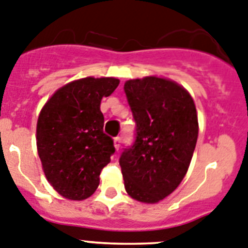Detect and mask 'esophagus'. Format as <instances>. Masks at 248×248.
Returning a JSON list of instances; mask_svg holds the SVG:
<instances>
[{"label": "esophagus", "instance_id": "obj_1", "mask_svg": "<svg viewBox=\"0 0 248 248\" xmlns=\"http://www.w3.org/2000/svg\"><path fill=\"white\" fill-rule=\"evenodd\" d=\"M113 146H115V148L119 151L120 146H121V137H119V136H117V137L113 138Z\"/></svg>", "mask_w": 248, "mask_h": 248}]
</instances>
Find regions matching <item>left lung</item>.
<instances>
[{"label":"left lung","mask_w":248,"mask_h":248,"mask_svg":"<svg viewBox=\"0 0 248 248\" xmlns=\"http://www.w3.org/2000/svg\"><path fill=\"white\" fill-rule=\"evenodd\" d=\"M136 140L120 157L124 188L137 202L155 204L188 171L199 124L190 93L175 81L146 77L124 82Z\"/></svg>","instance_id":"8db88e82"}]
</instances>
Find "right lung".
<instances>
[{
	"instance_id": "1",
	"label": "right lung",
	"mask_w": 248,
	"mask_h": 248,
	"mask_svg": "<svg viewBox=\"0 0 248 248\" xmlns=\"http://www.w3.org/2000/svg\"><path fill=\"white\" fill-rule=\"evenodd\" d=\"M116 78H84L53 93L37 122V148L46 180L69 200H84L100 184V173L115 153L104 133L102 97L119 86Z\"/></svg>"
}]
</instances>
